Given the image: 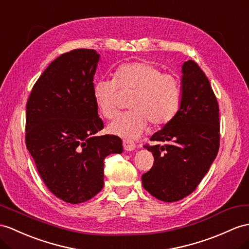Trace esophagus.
<instances>
[{
  "label": "esophagus",
  "mask_w": 249,
  "mask_h": 249,
  "mask_svg": "<svg viewBox=\"0 0 249 249\" xmlns=\"http://www.w3.org/2000/svg\"><path fill=\"white\" fill-rule=\"evenodd\" d=\"M123 145H124V149L125 151H129V152L130 151L135 150V148H136V144L134 143V142L131 141V139H124Z\"/></svg>",
  "instance_id": "obj_1"
}]
</instances>
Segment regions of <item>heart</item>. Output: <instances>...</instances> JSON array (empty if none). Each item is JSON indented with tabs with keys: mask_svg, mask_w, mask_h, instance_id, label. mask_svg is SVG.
<instances>
[{
	"mask_svg": "<svg viewBox=\"0 0 249 249\" xmlns=\"http://www.w3.org/2000/svg\"><path fill=\"white\" fill-rule=\"evenodd\" d=\"M119 92L133 94L129 101L131 111L108 124L107 131L124 138L141 136L149 121L154 126L169 124L181 100L178 78L144 61L120 65L114 71L113 80L100 79L93 84L95 105L105 118L112 119L117 115Z\"/></svg>",
	"mask_w": 249,
	"mask_h": 249,
	"instance_id": "obj_1",
	"label": "heart"
}]
</instances>
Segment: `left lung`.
I'll use <instances>...</instances> for the list:
<instances>
[{
  "label": "left lung",
  "instance_id": "obj_1",
  "mask_svg": "<svg viewBox=\"0 0 249 249\" xmlns=\"http://www.w3.org/2000/svg\"><path fill=\"white\" fill-rule=\"evenodd\" d=\"M181 100L170 123L144 145L154 165L142 174L151 196L172 203L189 196L208 172L220 147L219 105L208 78L192 60L181 66Z\"/></svg>",
  "mask_w": 249,
  "mask_h": 249
}]
</instances>
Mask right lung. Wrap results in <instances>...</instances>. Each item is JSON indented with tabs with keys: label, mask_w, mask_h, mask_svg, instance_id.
<instances>
[{
	"label": "right lung",
	"mask_w": 249,
	"mask_h": 249,
	"mask_svg": "<svg viewBox=\"0 0 249 249\" xmlns=\"http://www.w3.org/2000/svg\"><path fill=\"white\" fill-rule=\"evenodd\" d=\"M100 59L95 50L65 53L47 66L26 105V147L40 177L62 201L80 204L104 188L105 159L123 152L104 129L93 98Z\"/></svg>",
	"instance_id": "1"
}]
</instances>
